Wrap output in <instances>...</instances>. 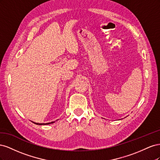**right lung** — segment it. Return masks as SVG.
<instances>
[{
    "label": "right lung",
    "instance_id": "obj_1",
    "mask_svg": "<svg viewBox=\"0 0 160 160\" xmlns=\"http://www.w3.org/2000/svg\"><path fill=\"white\" fill-rule=\"evenodd\" d=\"M32 123H35V124H36V125H49V124H51V123H55V122H50V123H35V122H32Z\"/></svg>",
    "mask_w": 160,
    "mask_h": 160
}]
</instances>
